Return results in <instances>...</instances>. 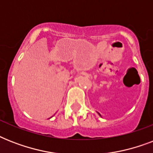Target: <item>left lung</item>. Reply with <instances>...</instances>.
I'll list each match as a JSON object with an SVG mask.
<instances>
[{
  "mask_svg": "<svg viewBox=\"0 0 153 153\" xmlns=\"http://www.w3.org/2000/svg\"><path fill=\"white\" fill-rule=\"evenodd\" d=\"M99 115H100V114H99Z\"/></svg>",
  "mask_w": 153,
  "mask_h": 153,
  "instance_id": "left-lung-1",
  "label": "left lung"
}]
</instances>
